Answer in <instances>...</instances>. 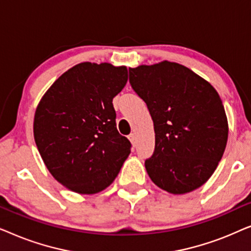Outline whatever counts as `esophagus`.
Masks as SVG:
<instances>
[{"label":"esophagus","mask_w":251,"mask_h":251,"mask_svg":"<svg viewBox=\"0 0 251 251\" xmlns=\"http://www.w3.org/2000/svg\"><path fill=\"white\" fill-rule=\"evenodd\" d=\"M129 140H130V142H131L132 145L135 146V144H136V140H137L136 133H130V135H129Z\"/></svg>","instance_id":"34e87169"}]
</instances>
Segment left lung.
<instances>
[{"instance_id":"left-lung-1","label":"left lung","mask_w":251,"mask_h":251,"mask_svg":"<svg viewBox=\"0 0 251 251\" xmlns=\"http://www.w3.org/2000/svg\"><path fill=\"white\" fill-rule=\"evenodd\" d=\"M129 81L153 120L155 150L145 161L151 179L176 195L202 186L227 144V116L218 92L190 68L168 60L129 68Z\"/></svg>"}]
</instances>
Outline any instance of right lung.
Instances as JSON below:
<instances>
[{
  "mask_svg": "<svg viewBox=\"0 0 251 251\" xmlns=\"http://www.w3.org/2000/svg\"><path fill=\"white\" fill-rule=\"evenodd\" d=\"M128 81L126 66L81 63L48 89L34 115V139L54 179L78 194L108 187L131 144L116 129L113 98Z\"/></svg>",
  "mask_w": 251,
  "mask_h": 251,
  "instance_id": "obj_1",
  "label": "right lung"
}]
</instances>
